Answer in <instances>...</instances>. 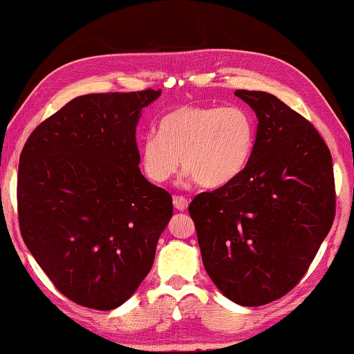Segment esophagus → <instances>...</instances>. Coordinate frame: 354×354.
<instances>
[{"label":"esophagus","mask_w":354,"mask_h":354,"mask_svg":"<svg viewBox=\"0 0 354 354\" xmlns=\"http://www.w3.org/2000/svg\"><path fill=\"white\" fill-rule=\"evenodd\" d=\"M173 205H175L176 210L184 212L187 208V198L183 196H175L173 197Z\"/></svg>","instance_id":"esophagus-1"}]
</instances>
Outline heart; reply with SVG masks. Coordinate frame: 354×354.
I'll return each instance as SVG.
<instances>
[{
  "instance_id": "obj_1",
  "label": "heart",
  "mask_w": 354,
  "mask_h": 354,
  "mask_svg": "<svg viewBox=\"0 0 354 354\" xmlns=\"http://www.w3.org/2000/svg\"><path fill=\"white\" fill-rule=\"evenodd\" d=\"M257 138L252 112L243 106H183L158 123V136L141 144V165L156 183L170 179L183 165L198 184L220 187L250 160Z\"/></svg>"
}]
</instances>
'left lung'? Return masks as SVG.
I'll return each mask as SVG.
<instances>
[{
  "instance_id": "obj_1",
  "label": "left lung",
  "mask_w": 354,
  "mask_h": 354,
  "mask_svg": "<svg viewBox=\"0 0 354 354\" xmlns=\"http://www.w3.org/2000/svg\"><path fill=\"white\" fill-rule=\"evenodd\" d=\"M257 113L245 168L189 205L203 266L229 300L261 306L300 282L335 216L332 156L316 128L281 99L237 89Z\"/></svg>"
}]
</instances>
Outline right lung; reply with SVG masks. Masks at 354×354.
<instances>
[{"instance_id":"right-lung-1","label":"right lung","mask_w":354,"mask_h":354,"mask_svg":"<svg viewBox=\"0 0 354 354\" xmlns=\"http://www.w3.org/2000/svg\"><path fill=\"white\" fill-rule=\"evenodd\" d=\"M162 89L84 94L33 129L17 176L19 226L54 286L107 311L151 271L173 198L139 170L136 127Z\"/></svg>"}]
</instances>
